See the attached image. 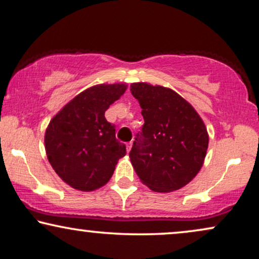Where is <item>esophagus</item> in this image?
Listing matches in <instances>:
<instances>
[{
	"label": "esophagus",
	"instance_id": "obj_1",
	"mask_svg": "<svg viewBox=\"0 0 259 259\" xmlns=\"http://www.w3.org/2000/svg\"><path fill=\"white\" fill-rule=\"evenodd\" d=\"M132 144H133V143H132V142L127 143V144H126V149H127V152H130V151H131V149H132Z\"/></svg>",
	"mask_w": 259,
	"mask_h": 259
}]
</instances>
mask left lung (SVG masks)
<instances>
[{
    "instance_id": "obj_1",
    "label": "left lung",
    "mask_w": 259,
    "mask_h": 259,
    "mask_svg": "<svg viewBox=\"0 0 259 259\" xmlns=\"http://www.w3.org/2000/svg\"><path fill=\"white\" fill-rule=\"evenodd\" d=\"M131 94L138 100L144 117L130 152L137 175L156 192L184 187L205 158L209 136L203 120L170 89L135 82Z\"/></svg>"
}]
</instances>
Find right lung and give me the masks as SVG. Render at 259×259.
Masks as SVG:
<instances>
[{"instance_id":"right-lung-1","label":"right lung","mask_w":259,"mask_h":259,"mask_svg":"<svg viewBox=\"0 0 259 259\" xmlns=\"http://www.w3.org/2000/svg\"><path fill=\"white\" fill-rule=\"evenodd\" d=\"M126 85H96L67 103L50 121L46 151L56 174L75 190L94 191L110 180L126 146L104 113Z\"/></svg>"}]
</instances>
